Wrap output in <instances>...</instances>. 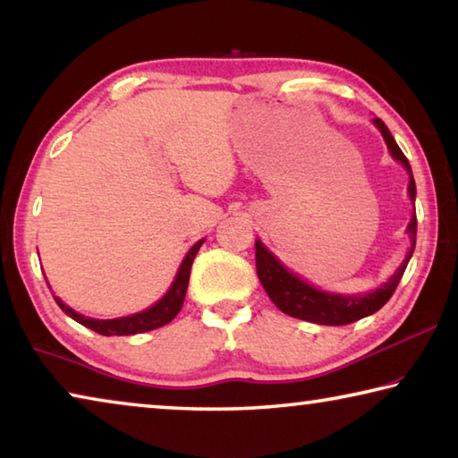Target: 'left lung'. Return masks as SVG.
Masks as SVG:
<instances>
[{"mask_svg": "<svg viewBox=\"0 0 458 458\" xmlns=\"http://www.w3.org/2000/svg\"><path fill=\"white\" fill-rule=\"evenodd\" d=\"M377 129L382 131V135L387 143V149H390L392 157H396L402 165L408 169L410 174V183H408V193L410 199H416V183L412 177V169L406 159V155L402 153L398 143L394 141V137L387 127L384 125L382 119H374ZM416 210L412 220L408 224V232L412 236V248L406 254L404 262H402L400 268L396 270L390 281L379 286L374 293L363 294V297H339V294H329L313 289L311 284L301 281L299 276L289 273L281 262L275 259V254H270L265 244L257 240V273L262 286H265L267 294L270 301L281 309L283 313L294 317V319H303L319 325H350L353 321H360L363 317L376 313L382 309L390 297L396 291L402 275L408 267V260L412 259L414 246H416Z\"/></svg>", "mask_w": 458, "mask_h": 458, "instance_id": "left-lung-1", "label": "left lung"}]
</instances>
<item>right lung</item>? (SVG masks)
<instances>
[{
  "label": "right lung",
  "instance_id": "right-lung-1",
  "mask_svg": "<svg viewBox=\"0 0 458 458\" xmlns=\"http://www.w3.org/2000/svg\"><path fill=\"white\" fill-rule=\"evenodd\" d=\"M201 242H204V240H199V242H196L190 248L188 257L183 259L180 273H177L172 289L167 291L165 297L161 299L159 303H155L151 309H147V311L129 315V317H119V319H90V317H84L81 313L72 311V309L62 303L58 297H54V301H56L62 311H64L68 317H72L76 323H81L84 327L100 333V335H135V333H145V331L164 327V325H167L177 313H180V309L183 305L185 291H188V283H190L191 262L196 259Z\"/></svg>",
  "mask_w": 458,
  "mask_h": 458
}]
</instances>
